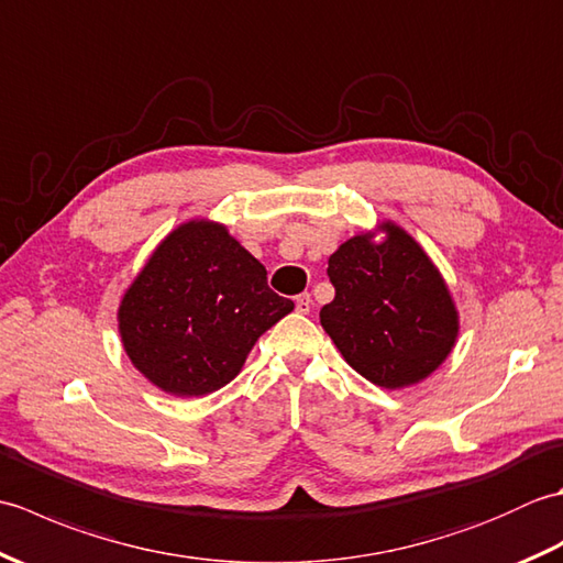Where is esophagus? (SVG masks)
<instances>
[{"label":"esophagus","instance_id":"1","mask_svg":"<svg viewBox=\"0 0 563 563\" xmlns=\"http://www.w3.org/2000/svg\"><path fill=\"white\" fill-rule=\"evenodd\" d=\"M312 295H309V292H302V295H297L295 297V307H297V312H300V314H309V312H312Z\"/></svg>","mask_w":563,"mask_h":563}]
</instances>
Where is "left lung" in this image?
I'll return each mask as SVG.
<instances>
[{
  "mask_svg": "<svg viewBox=\"0 0 563 563\" xmlns=\"http://www.w3.org/2000/svg\"><path fill=\"white\" fill-rule=\"evenodd\" d=\"M336 297L321 327L343 361L382 389H404L448 361L460 312L440 268L394 220L357 232L329 256Z\"/></svg>",
  "mask_w": 563,
  "mask_h": 563,
  "instance_id": "8db88e82",
  "label": "left lung"
}]
</instances>
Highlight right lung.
Returning <instances> with one entry per match:
<instances>
[{"instance_id":"add662e5","label":"right lung","mask_w":563,"mask_h":563,"mask_svg":"<svg viewBox=\"0 0 563 563\" xmlns=\"http://www.w3.org/2000/svg\"><path fill=\"white\" fill-rule=\"evenodd\" d=\"M292 309L227 224L196 218L174 227L128 285L118 333L154 387L206 397L242 373L256 341Z\"/></svg>"}]
</instances>
